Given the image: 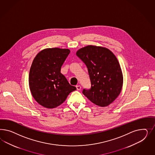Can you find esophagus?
Wrapping results in <instances>:
<instances>
[{
  "instance_id": "1",
  "label": "esophagus",
  "mask_w": 155,
  "mask_h": 155,
  "mask_svg": "<svg viewBox=\"0 0 155 155\" xmlns=\"http://www.w3.org/2000/svg\"><path fill=\"white\" fill-rule=\"evenodd\" d=\"M76 88H77V90H81V86L80 85H77V86H76Z\"/></svg>"
}]
</instances>
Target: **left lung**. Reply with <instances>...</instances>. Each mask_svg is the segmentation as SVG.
Returning a JSON list of instances; mask_svg holds the SVG:
<instances>
[{
    "label": "left lung",
    "instance_id": "8db88e82",
    "mask_svg": "<svg viewBox=\"0 0 155 155\" xmlns=\"http://www.w3.org/2000/svg\"><path fill=\"white\" fill-rule=\"evenodd\" d=\"M77 56L87 66L91 88L82 93L101 107L113 103L122 91L123 77L115 54L105 47L90 45L78 50Z\"/></svg>",
    "mask_w": 155,
    "mask_h": 155
}]
</instances>
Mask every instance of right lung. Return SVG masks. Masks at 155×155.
Instances as JSON below:
<instances>
[{
  "mask_svg": "<svg viewBox=\"0 0 155 155\" xmlns=\"http://www.w3.org/2000/svg\"><path fill=\"white\" fill-rule=\"evenodd\" d=\"M69 49L46 48L35 57L29 74V86L35 101L43 107L55 108L76 90L61 73Z\"/></svg>",
  "mask_w": 155,
  "mask_h": 155,
  "instance_id": "obj_1",
  "label": "right lung"
}]
</instances>
